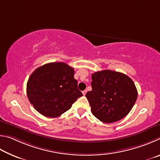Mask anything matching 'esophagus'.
<instances>
[{"instance_id":"1","label":"esophagus","mask_w":160,"mask_h":160,"mask_svg":"<svg viewBox=\"0 0 160 160\" xmlns=\"http://www.w3.org/2000/svg\"><path fill=\"white\" fill-rule=\"evenodd\" d=\"M86 92H87V91H86V90H84V91H82V93H83V96H85V95L86 94Z\"/></svg>"}]
</instances>
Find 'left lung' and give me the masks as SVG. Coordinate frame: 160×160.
<instances>
[{
	"label": "left lung",
	"mask_w": 160,
	"mask_h": 160,
	"mask_svg": "<svg viewBox=\"0 0 160 160\" xmlns=\"http://www.w3.org/2000/svg\"><path fill=\"white\" fill-rule=\"evenodd\" d=\"M92 91L86 95L91 112L104 123L116 122L125 117L138 97L131 78L121 72L102 70L92 74Z\"/></svg>",
	"instance_id": "8db88e82"
}]
</instances>
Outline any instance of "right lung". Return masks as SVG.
<instances>
[{
  "instance_id": "obj_1",
  "label": "right lung",
  "mask_w": 160,
  "mask_h": 160,
  "mask_svg": "<svg viewBox=\"0 0 160 160\" xmlns=\"http://www.w3.org/2000/svg\"><path fill=\"white\" fill-rule=\"evenodd\" d=\"M74 70L64 62L39 67L29 78L27 94L35 110L47 117H58L82 96L74 78Z\"/></svg>"
}]
</instances>
